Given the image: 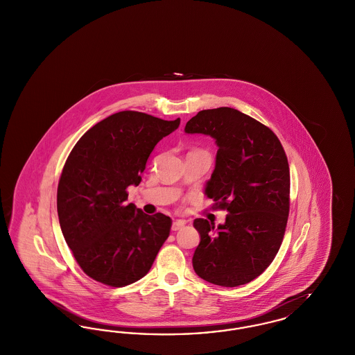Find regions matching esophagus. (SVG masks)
Returning <instances> with one entry per match:
<instances>
[{
	"label": "esophagus",
	"instance_id": "obj_1",
	"mask_svg": "<svg viewBox=\"0 0 355 355\" xmlns=\"http://www.w3.org/2000/svg\"><path fill=\"white\" fill-rule=\"evenodd\" d=\"M186 222L182 220H177L173 222V225H171V230L173 232H178V230H181L184 226H185Z\"/></svg>",
	"mask_w": 355,
	"mask_h": 355
}]
</instances>
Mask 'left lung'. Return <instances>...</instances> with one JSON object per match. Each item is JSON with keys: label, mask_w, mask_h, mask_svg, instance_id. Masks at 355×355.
Listing matches in <instances>:
<instances>
[{"label": "left lung", "mask_w": 355, "mask_h": 355, "mask_svg": "<svg viewBox=\"0 0 355 355\" xmlns=\"http://www.w3.org/2000/svg\"><path fill=\"white\" fill-rule=\"evenodd\" d=\"M186 133L210 135L218 146L205 193L227 210L223 225L194 220L201 242L193 255L198 277L218 286L252 282L269 268L286 230L290 170L286 153L268 126L233 107L198 112Z\"/></svg>", "instance_id": "1"}]
</instances>
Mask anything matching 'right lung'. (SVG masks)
I'll return each instance as SVG.
<instances>
[{
    "label": "right lung",
    "mask_w": 355,
    "mask_h": 355,
    "mask_svg": "<svg viewBox=\"0 0 355 355\" xmlns=\"http://www.w3.org/2000/svg\"><path fill=\"white\" fill-rule=\"evenodd\" d=\"M180 121L125 110L102 119L74 145L57 189L65 241L86 275L112 287L130 285L150 270L170 234L171 220L126 203L154 146Z\"/></svg>",
    "instance_id": "add662e5"
}]
</instances>
